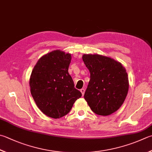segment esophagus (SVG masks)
Returning <instances> with one entry per match:
<instances>
[{"instance_id": "1", "label": "esophagus", "mask_w": 152, "mask_h": 152, "mask_svg": "<svg viewBox=\"0 0 152 152\" xmlns=\"http://www.w3.org/2000/svg\"><path fill=\"white\" fill-rule=\"evenodd\" d=\"M80 91H81V93H82V95L83 96V95H84V94H85V88H81V89L80 90Z\"/></svg>"}]
</instances>
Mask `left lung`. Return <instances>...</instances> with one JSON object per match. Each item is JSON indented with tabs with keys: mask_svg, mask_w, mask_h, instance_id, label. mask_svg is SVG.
I'll list each match as a JSON object with an SVG mask.
<instances>
[{
	"mask_svg": "<svg viewBox=\"0 0 152 152\" xmlns=\"http://www.w3.org/2000/svg\"><path fill=\"white\" fill-rule=\"evenodd\" d=\"M82 58L91 75L84 98L94 113L110 115L119 109L127 96L126 69L119 61L99 54H84Z\"/></svg>",
	"mask_w": 152,
	"mask_h": 152,
	"instance_id": "8db88e82",
	"label": "left lung"
}]
</instances>
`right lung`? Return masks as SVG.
<instances>
[{"mask_svg": "<svg viewBox=\"0 0 152 152\" xmlns=\"http://www.w3.org/2000/svg\"><path fill=\"white\" fill-rule=\"evenodd\" d=\"M71 59L70 53L53 50L39 58L31 71V96L39 109L51 118L66 115L82 96L68 73Z\"/></svg>", "mask_w": 152, "mask_h": 152, "instance_id": "1", "label": "right lung"}]
</instances>
